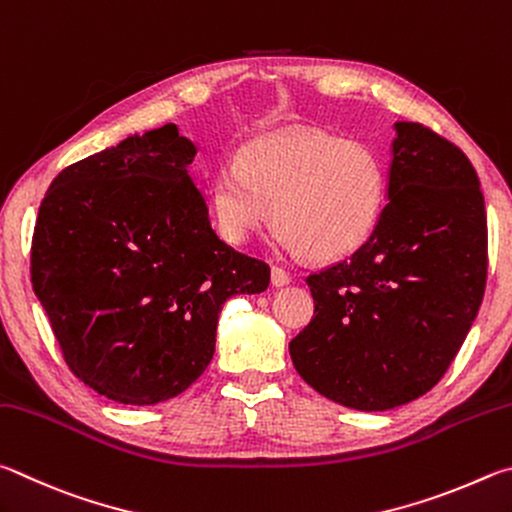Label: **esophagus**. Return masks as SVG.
<instances>
[{"label": "esophagus", "instance_id": "esophagus-1", "mask_svg": "<svg viewBox=\"0 0 512 512\" xmlns=\"http://www.w3.org/2000/svg\"><path fill=\"white\" fill-rule=\"evenodd\" d=\"M292 283V276L281 270V267H272V285L274 288H283V285H290Z\"/></svg>", "mask_w": 512, "mask_h": 512}]
</instances>
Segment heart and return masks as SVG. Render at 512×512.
Listing matches in <instances>:
<instances>
[{"instance_id":"1","label":"heart","mask_w":512,"mask_h":512,"mask_svg":"<svg viewBox=\"0 0 512 512\" xmlns=\"http://www.w3.org/2000/svg\"><path fill=\"white\" fill-rule=\"evenodd\" d=\"M387 186V168L371 146L297 128L242 146L236 166L224 164L211 175L209 200L229 242L249 240L272 206L276 249L330 261L373 236Z\"/></svg>"}]
</instances>
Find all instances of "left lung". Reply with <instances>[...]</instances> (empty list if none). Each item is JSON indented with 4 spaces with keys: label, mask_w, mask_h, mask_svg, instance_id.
Segmentation results:
<instances>
[{
    "label": "left lung",
    "mask_w": 512,
    "mask_h": 512,
    "mask_svg": "<svg viewBox=\"0 0 512 512\" xmlns=\"http://www.w3.org/2000/svg\"><path fill=\"white\" fill-rule=\"evenodd\" d=\"M389 204L373 236L308 276L315 317L290 342L294 369L328 400L384 411L443 378L486 290L488 220L470 159L398 121Z\"/></svg>",
    "instance_id": "1"
}]
</instances>
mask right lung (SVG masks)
<instances>
[{
	"label": "right lung",
	"instance_id": "obj_1",
	"mask_svg": "<svg viewBox=\"0 0 512 512\" xmlns=\"http://www.w3.org/2000/svg\"><path fill=\"white\" fill-rule=\"evenodd\" d=\"M175 123L67 166L40 204L31 281L65 362L121 405H157L200 378L224 301L270 267L220 240Z\"/></svg>",
	"mask_w": 512,
	"mask_h": 512
}]
</instances>
